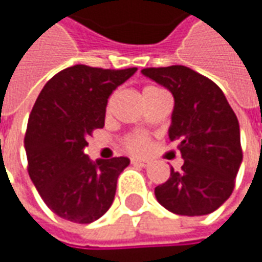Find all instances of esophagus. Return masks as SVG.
Segmentation results:
<instances>
[{
  "label": "esophagus",
  "instance_id": "1",
  "mask_svg": "<svg viewBox=\"0 0 262 262\" xmlns=\"http://www.w3.org/2000/svg\"><path fill=\"white\" fill-rule=\"evenodd\" d=\"M131 163H133V165H140V166H147V165H148V162L141 160V159H131Z\"/></svg>",
  "mask_w": 262,
  "mask_h": 262
}]
</instances>
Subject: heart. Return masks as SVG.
I'll return each instance as SVG.
<instances>
[{"label":"heart","mask_w":262,"mask_h":262,"mask_svg":"<svg viewBox=\"0 0 262 262\" xmlns=\"http://www.w3.org/2000/svg\"><path fill=\"white\" fill-rule=\"evenodd\" d=\"M162 89H159L156 86H147L143 89V95L147 93H153V92H159ZM125 150H128L129 153H134V155H144L148 151L150 148V138L144 134H134V136L128 137L124 143Z\"/></svg>","instance_id":"b5f03b06"}]
</instances>
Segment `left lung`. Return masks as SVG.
<instances>
[{
  "label": "left lung",
  "mask_w": 262,
  "mask_h": 262,
  "mask_svg": "<svg viewBox=\"0 0 262 262\" xmlns=\"http://www.w3.org/2000/svg\"><path fill=\"white\" fill-rule=\"evenodd\" d=\"M141 73L173 95L169 138L179 141L184 159L182 170L172 167L166 182L155 188L157 201L181 216L210 214L230 196L242 163L236 115L220 87L188 67Z\"/></svg>",
  "instance_id": "8db88e82"
}]
</instances>
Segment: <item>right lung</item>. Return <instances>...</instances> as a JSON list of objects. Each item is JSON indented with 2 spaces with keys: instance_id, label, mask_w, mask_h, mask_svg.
I'll list each match as a JSON object with an SVG mask.
<instances>
[{
  "instance_id": "obj_1",
  "label": "right lung",
  "mask_w": 262,
  "mask_h": 262,
  "mask_svg": "<svg viewBox=\"0 0 262 262\" xmlns=\"http://www.w3.org/2000/svg\"><path fill=\"white\" fill-rule=\"evenodd\" d=\"M137 68L74 66L54 76L36 99L25 137L27 170L56 216L92 223L112 206L128 157L92 162L87 138L105 125L107 99Z\"/></svg>"
}]
</instances>
